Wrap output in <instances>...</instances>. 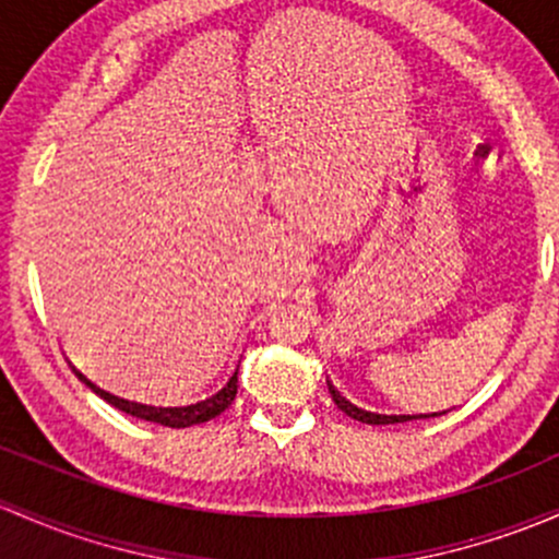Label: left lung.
Wrapping results in <instances>:
<instances>
[{
    "label": "left lung",
    "mask_w": 559,
    "mask_h": 559,
    "mask_svg": "<svg viewBox=\"0 0 559 559\" xmlns=\"http://www.w3.org/2000/svg\"><path fill=\"white\" fill-rule=\"evenodd\" d=\"M329 393H332V402L337 404L340 409H343L348 418H354L358 423H369V426H388V423H407V420H420V418H437V415L442 413H428V415H378V413H367V409L356 407V404H350L348 399L340 396V391H334V385L329 383ZM448 413V409H444Z\"/></svg>",
    "instance_id": "obj_1"
}]
</instances>
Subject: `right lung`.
Returning <instances> with one entry per match:
<instances>
[{"mask_svg": "<svg viewBox=\"0 0 559 559\" xmlns=\"http://www.w3.org/2000/svg\"><path fill=\"white\" fill-rule=\"evenodd\" d=\"M74 372H78V369H74ZM78 378H80L85 385H91L93 391L98 393V396L107 399V402L115 404L117 409H122V413L133 415V418H141V420L160 423V426H168V428L198 426V423H205V420L216 418V415H222L227 407H230L233 399H235V393H238V367H235V372L230 374V378H227V383L222 385L219 391L211 393L209 399H201V402L187 404V407H152V404L128 402V399L111 396V393L102 391V388H96V385L91 383V380L85 378V374L78 372Z\"/></svg>", "mask_w": 559, "mask_h": 559, "instance_id": "1", "label": "right lung"}]
</instances>
